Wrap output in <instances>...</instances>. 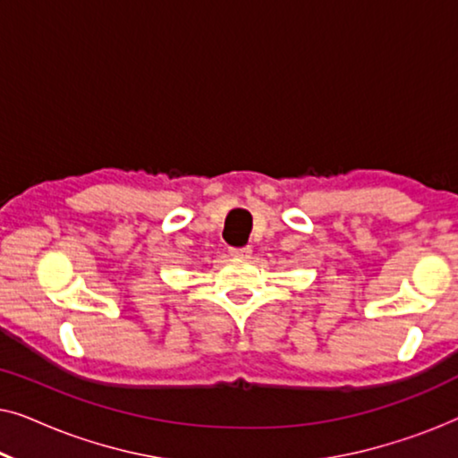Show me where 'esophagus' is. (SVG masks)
<instances>
[{"label": "esophagus", "mask_w": 458, "mask_h": 458, "mask_svg": "<svg viewBox=\"0 0 458 458\" xmlns=\"http://www.w3.org/2000/svg\"><path fill=\"white\" fill-rule=\"evenodd\" d=\"M229 254H231V256H237V259H248V256L252 254V248H250V246H243V248H229Z\"/></svg>", "instance_id": "34e87169"}]
</instances>
